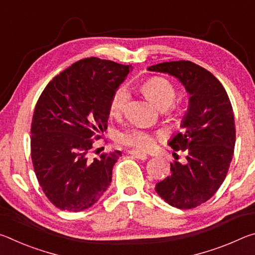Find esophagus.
<instances>
[{
    "instance_id": "1",
    "label": "esophagus",
    "mask_w": 255,
    "mask_h": 255,
    "mask_svg": "<svg viewBox=\"0 0 255 255\" xmlns=\"http://www.w3.org/2000/svg\"><path fill=\"white\" fill-rule=\"evenodd\" d=\"M130 154H131L132 156L135 157V158L141 159V161H144V159L147 158V154L141 153V152H138V150H130Z\"/></svg>"
}]
</instances>
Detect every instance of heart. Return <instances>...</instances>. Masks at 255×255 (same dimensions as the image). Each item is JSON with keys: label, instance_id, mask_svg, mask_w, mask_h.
Wrapping results in <instances>:
<instances>
[{"label": "heart", "instance_id": "1", "mask_svg": "<svg viewBox=\"0 0 255 255\" xmlns=\"http://www.w3.org/2000/svg\"><path fill=\"white\" fill-rule=\"evenodd\" d=\"M143 92L158 109H170L175 100V89L169 81L163 77H152L143 84ZM130 98L127 86H119L112 94L110 100V114L115 117L125 111ZM120 143L130 146L136 149L146 150L152 147L154 137L150 132L143 129H128L118 136Z\"/></svg>", "mask_w": 255, "mask_h": 255}]
</instances>
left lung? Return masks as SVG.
<instances>
[{
    "mask_svg": "<svg viewBox=\"0 0 255 255\" xmlns=\"http://www.w3.org/2000/svg\"><path fill=\"white\" fill-rule=\"evenodd\" d=\"M147 70L178 79L190 96L182 131L167 143L174 150L187 152V163L171 164V174L156 183L155 191L172 207L195 208L215 195L230 169L236 138L230 98L209 71L189 60L161 63Z\"/></svg>",
    "mask_w": 255,
    "mask_h": 255,
    "instance_id": "1",
    "label": "left lung"
}]
</instances>
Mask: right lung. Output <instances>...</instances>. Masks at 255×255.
<instances>
[{"label": "right lung", "mask_w": 255, "mask_h": 255, "mask_svg": "<svg viewBox=\"0 0 255 255\" xmlns=\"http://www.w3.org/2000/svg\"><path fill=\"white\" fill-rule=\"evenodd\" d=\"M131 70L112 60L84 58L42 91L30 131L31 158L42 191L60 210L89 208L110 185L122 152L101 154L93 161L88 153L92 136L107 129L112 94Z\"/></svg>", "instance_id": "1"}]
</instances>
